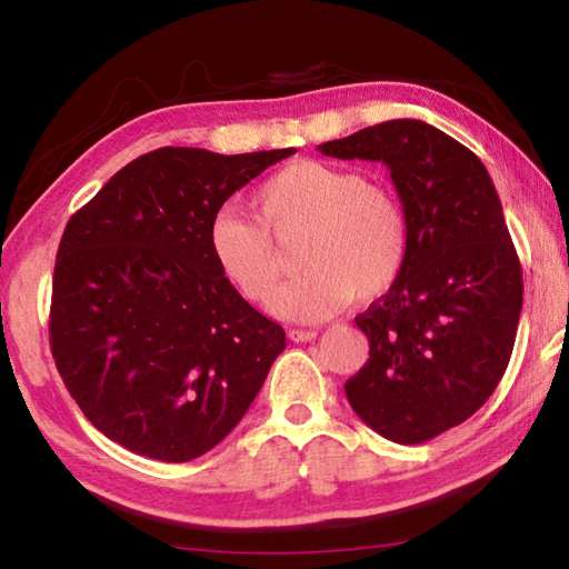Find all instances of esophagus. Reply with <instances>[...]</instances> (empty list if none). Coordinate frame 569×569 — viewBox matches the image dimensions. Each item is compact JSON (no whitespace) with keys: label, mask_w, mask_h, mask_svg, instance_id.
Here are the masks:
<instances>
[{"label":"esophagus","mask_w":569,"mask_h":569,"mask_svg":"<svg viewBox=\"0 0 569 569\" xmlns=\"http://www.w3.org/2000/svg\"><path fill=\"white\" fill-rule=\"evenodd\" d=\"M316 336H319V331H316V329H291V331H288V339L296 341V343L313 341Z\"/></svg>","instance_id":"esophagus-1"}]
</instances>
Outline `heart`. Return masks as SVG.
<instances>
[{
    "mask_svg": "<svg viewBox=\"0 0 569 569\" xmlns=\"http://www.w3.org/2000/svg\"><path fill=\"white\" fill-rule=\"evenodd\" d=\"M254 218L223 208L208 223L210 256L236 291L266 303L282 272L272 238L303 232L297 262L305 273L271 299L286 321L329 319L356 296L377 301L403 273L411 226L389 188L366 182L359 170L298 160L253 192Z\"/></svg>",
    "mask_w": 569,
    "mask_h": 569,
    "instance_id": "heart-1",
    "label": "heart"
}]
</instances>
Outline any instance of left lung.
Returning <instances> with one entry per match:
<instances>
[{
	"label": "left lung",
	"instance_id": "left-lung-1",
	"mask_svg": "<svg viewBox=\"0 0 569 569\" xmlns=\"http://www.w3.org/2000/svg\"><path fill=\"white\" fill-rule=\"evenodd\" d=\"M391 170L411 250L397 286L356 316L369 361L346 381L351 409L397 445L467 421L497 389L522 311V266L487 168L421 120H389L319 146Z\"/></svg>",
	"mask_w": 569,
	"mask_h": 569
}]
</instances>
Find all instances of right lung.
Listing matches in <instances>:
<instances>
[{"mask_svg": "<svg viewBox=\"0 0 569 569\" xmlns=\"http://www.w3.org/2000/svg\"><path fill=\"white\" fill-rule=\"evenodd\" d=\"M293 152L152 150L70 218L54 261L50 346L67 391L108 439L190 461L243 419L286 331L218 271L208 223Z\"/></svg>", "mask_w": 569, "mask_h": 569, "instance_id": "obj_1", "label": "right lung"}]
</instances>
